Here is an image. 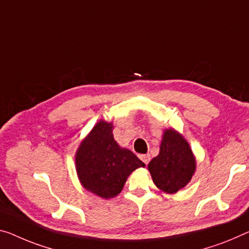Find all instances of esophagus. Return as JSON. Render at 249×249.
<instances>
[{
  "label": "esophagus",
  "instance_id": "obj_1",
  "mask_svg": "<svg viewBox=\"0 0 249 249\" xmlns=\"http://www.w3.org/2000/svg\"><path fill=\"white\" fill-rule=\"evenodd\" d=\"M140 159L142 160L144 163L148 164L149 161H150V155H141L140 156Z\"/></svg>",
  "mask_w": 249,
  "mask_h": 249
}]
</instances>
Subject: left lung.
I'll list each match as a JSON object with an SVG mask.
<instances>
[{
    "mask_svg": "<svg viewBox=\"0 0 249 249\" xmlns=\"http://www.w3.org/2000/svg\"><path fill=\"white\" fill-rule=\"evenodd\" d=\"M195 168L196 161L188 142L175 130H166L159 155L148 164L155 185L164 193H177L190 181Z\"/></svg>",
    "mask_w": 249,
    "mask_h": 249,
    "instance_id": "1",
    "label": "left lung"
}]
</instances>
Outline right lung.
<instances>
[{"label":"right lung","mask_w":249,"mask_h":249,"mask_svg":"<svg viewBox=\"0 0 249 249\" xmlns=\"http://www.w3.org/2000/svg\"><path fill=\"white\" fill-rule=\"evenodd\" d=\"M75 166L83 187L108 199L120 193L133 170L146 164L119 147L113 139L112 124L100 121L76 151Z\"/></svg>","instance_id":"right-lung-1"}]
</instances>
